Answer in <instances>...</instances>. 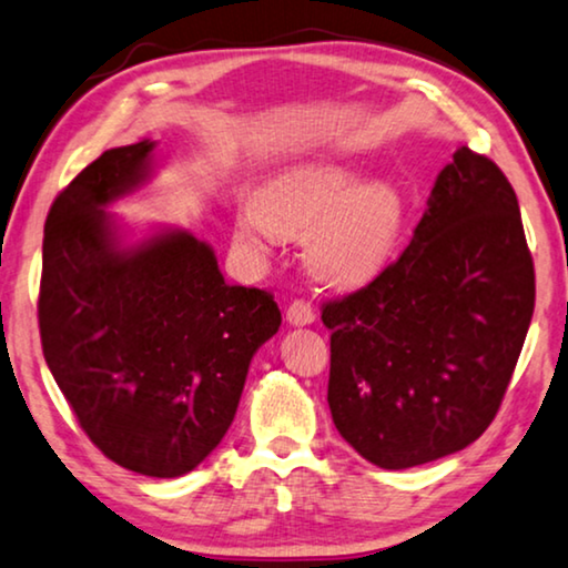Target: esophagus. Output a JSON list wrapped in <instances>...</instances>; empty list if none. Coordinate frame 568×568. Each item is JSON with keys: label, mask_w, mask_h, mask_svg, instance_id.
Masks as SVG:
<instances>
[{"label": "esophagus", "mask_w": 568, "mask_h": 568, "mask_svg": "<svg viewBox=\"0 0 568 568\" xmlns=\"http://www.w3.org/2000/svg\"><path fill=\"white\" fill-rule=\"evenodd\" d=\"M286 321H290V325H310L315 321V310L307 300H294L286 307Z\"/></svg>", "instance_id": "esophagus-1"}]
</instances>
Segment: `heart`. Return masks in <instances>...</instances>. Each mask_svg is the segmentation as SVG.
I'll return each instance as SVG.
<instances>
[{
    "instance_id": "obj_1",
    "label": "heart",
    "mask_w": 568,
    "mask_h": 568,
    "mask_svg": "<svg viewBox=\"0 0 568 568\" xmlns=\"http://www.w3.org/2000/svg\"><path fill=\"white\" fill-rule=\"evenodd\" d=\"M403 227L390 183L359 185L348 162H313L276 175L237 222L240 243L266 247L278 235H307L305 261L321 282L359 286L387 266Z\"/></svg>"
}]
</instances>
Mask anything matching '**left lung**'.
Returning <instances> with one entry per match:
<instances>
[{
	"label": "left lung",
	"instance_id": "8db88e82",
	"mask_svg": "<svg viewBox=\"0 0 568 568\" xmlns=\"http://www.w3.org/2000/svg\"><path fill=\"white\" fill-rule=\"evenodd\" d=\"M532 307L515 189L494 160L460 146L398 258L323 305L338 434L385 470L468 447L501 406Z\"/></svg>",
	"mask_w": 568,
	"mask_h": 568
}]
</instances>
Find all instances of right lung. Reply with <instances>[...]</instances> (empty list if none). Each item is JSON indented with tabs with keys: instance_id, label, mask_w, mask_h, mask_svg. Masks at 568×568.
<instances>
[{
	"instance_id": "add662e5",
	"label": "right lung",
	"mask_w": 568,
	"mask_h": 568,
	"mask_svg": "<svg viewBox=\"0 0 568 568\" xmlns=\"http://www.w3.org/2000/svg\"><path fill=\"white\" fill-rule=\"evenodd\" d=\"M152 150L150 139L108 150L53 199L38 328L92 445L121 468L175 478L227 434L282 313L271 292L224 282L212 247L189 232L119 245L103 206L146 181Z\"/></svg>"
}]
</instances>
